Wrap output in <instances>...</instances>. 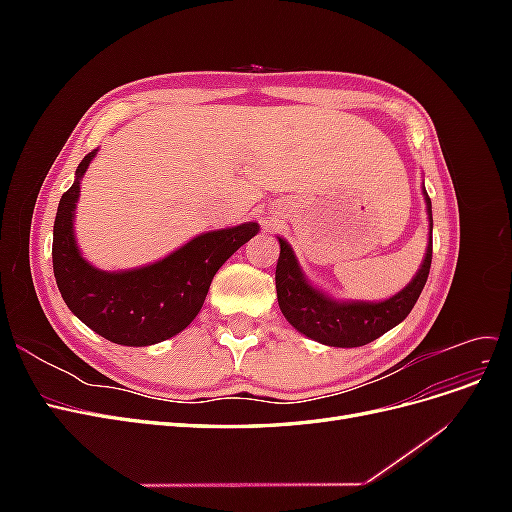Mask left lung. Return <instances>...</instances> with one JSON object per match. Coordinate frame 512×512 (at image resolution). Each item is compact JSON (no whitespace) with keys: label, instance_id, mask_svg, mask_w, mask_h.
Instances as JSON below:
<instances>
[{"label":"left lung","instance_id":"obj_1","mask_svg":"<svg viewBox=\"0 0 512 512\" xmlns=\"http://www.w3.org/2000/svg\"><path fill=\"white\" fill-rule=\"evenodd\" d=\"M423 196L429 220V241L425 258L408 286L382 301H350L335 299L331 294L316 288L307 280L297 256L286 239H280V260L275 269L277 303L284 318L294 329L318 344L333 348H356L374 342L386 331H391L412 312L414 303L421 297L431 267V200L423 185Z\"/></svg>","mask_w":512,"mask_h":512}]
</instances>
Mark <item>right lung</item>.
I'll return each instance as SVG.
<instances>
[{
  "instance_id": "right-lung-1",
  "label": "right lung",
  "mask_w": 512,
  "mask_h": 512,
  "mask_svg": "<svg viewBox=\"0 0 512 512\" xmlns=\"http://www.w3.org/2000/svg\"><path fill=\"white\" fill-rule=\"evenodd\" d=\"M96 153L98 149L87 153L76 166L72 188L59 200L53 226L57 288L70 312L108 342L136 348L160 344L198 316L213 275L260 226L245 222L200 232L151 265L102 271L85 260L74 235L81 181Z\"/></svg>"
}]
</instances>
